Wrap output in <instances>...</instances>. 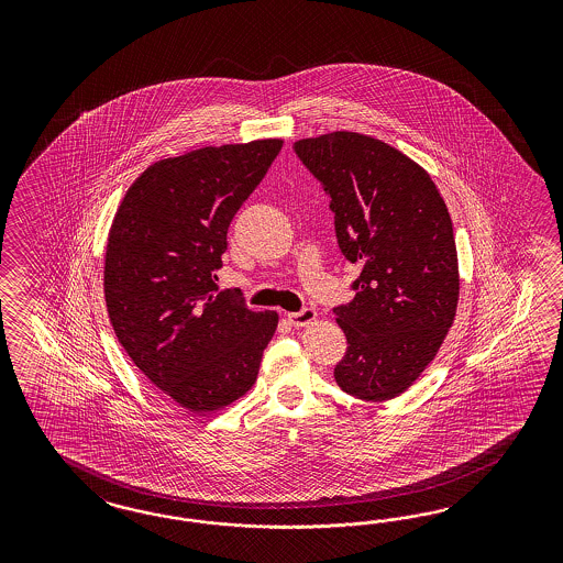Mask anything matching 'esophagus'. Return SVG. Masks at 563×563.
Segmentation results:
<instances>
[{
	"instance_id": "esophagus-1",
	"label": "esophagus",
	"mask_w": 563,
	"mask_h": 563,
	"mask_svg": "<svg viewBox=\"0 0 563 563\" xmlns=\"http://www.w3.org/2000/svg\"><path fill=\"white\" fill-rule=\"evenodd\" d=\"M316 309L313 307H303L301 311H292L287 316V320H289L290 324L297 325V328H301V325H307L309 322H313L316 320Z\"/></svg>"
}]
</instances>
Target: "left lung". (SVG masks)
Masks as SVG:
<instances>
[{
  "label": "left lung",
  "mask_w": 563,
  "mask_h": 563,
  "mask_svg": "<svg viewBox=\"0 0 563 563\" xmlns=\"http://www.w3.org/2000/svg\"><path fill=\"white\" fill-rule=\"evenodd\" d=\"M292 151L330 198L342 256L361 266L355 299L332 309L349 342L334 379L355 398L390 400L433 361L456 316L448 208L426 170L382 140L334 132Z\"/></svg>",
  "instance_id": "left-lung-1"
}]
</instances>
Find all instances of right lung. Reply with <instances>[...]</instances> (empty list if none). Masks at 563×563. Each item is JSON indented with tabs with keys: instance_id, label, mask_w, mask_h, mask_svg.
<instances>
[{
	"instance_id": "add662e5",
	"label": "right lung",
	"mask_w": 563,
	"mask_h": 563,
	"mask_svg": "<svg viewBox=\"0 0 563 563\" xmlns=\"http://www.w3.org/2000/svg\"><path fill=\"white\" fill-rule=\"evenodd\" d=\"M283 140L165 158L128 189L104 254L115 336L154 386L191 412L222 409L256 382L276 311L217 287L227 231Z\"/></svg>"
}]
</instances>
